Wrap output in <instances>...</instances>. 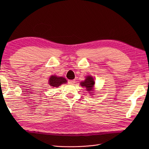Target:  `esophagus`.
<instances>
[{"label":"esophagus","instance_id":"34e87169","mask_svg":"<svg viewBox=\"0 0 149 149\" xmlns=\"http://www.w3.org/2000/svg\"><path fill=\"white\" fill-rule=\"evenodd\" d=\"M68 83H69V84H72L75 83V80H68Z\"/></svg>","mask_w":149,"mask_h":149}]
</instances>
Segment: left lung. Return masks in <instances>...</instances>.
<instances>
[{
    "label": "left lung",
    "mask_w": 149,
    "mask_h": 149,
    "mask_svg": "<svg viewBox=\"0 0 149 149\" xmlns=\"http://www.w3.org/2000/svg\"><path fill=\"white\" fill-rule=\"evenodd\" d=\"M80 84L81 85V86L86 87L87 91H89L88 92L92 93L91 92V91H92L93 85L95 84V81L93 80V78L92 77H90V76L86 77V79H85V80L83 82H81Z\"/></svg>",
    "instance_id": "obj_1"
}]
</instances>
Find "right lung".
<instances>
[{"label": "right lung", "instance_id": "1", "mask_svg": "<svg viewBox=\"0 0 149 149\" xmlns=\"http://www.w3.org/2000/svg\"><path fill=\"white\" fill-rule=\"evenodd\" d=\"M66 80L63 77H58L56 75H52L50 77L49 80V84L52 87H58L61 84L66 83Z\"/></svg>", "mask_w": 149, "mask_h": 149}]
</instances>
